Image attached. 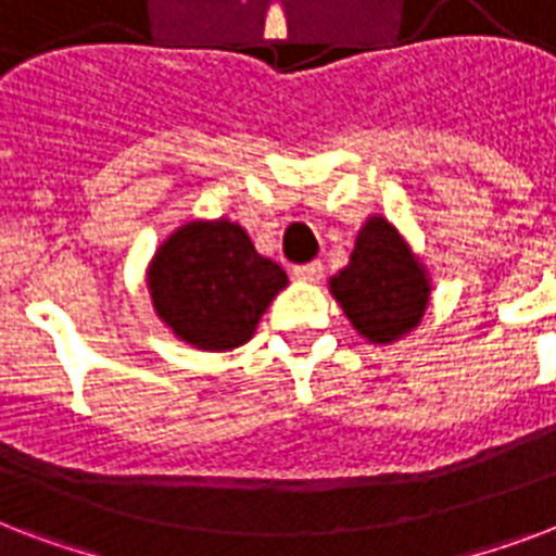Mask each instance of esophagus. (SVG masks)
<instances>
[{
    "instance_id": "1",
    "label": "esophagus",
    "mask_w": 556,
    "mask_h": 556,
    "mask_svg": "<svg viewBox=\"0 0 556 556\" xmlns=\"http://www.w3.org/2000/svg\"><path fill=\"white\" fill-rule=\"evenodd\" d=\"M291 277H294L296 282H317V279L323 277V265H320V262H308V265H296V268L291 270Z\"/></svg>"
}]
</instances>
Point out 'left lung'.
I'll return each mask as SVG.
<instances>
[{
  "mask_svg": "<svg viewBox=\"0 0 556 556\" xmlns=\"http://www.w3.org/2000/svg\"><path fill=\"white\" fill-rule=\"evenodd\" d=\"M361 338L387 346L418 329L430 305V274L389 218L369 216L357 230L349 265L329 279Z\"/></svg>",
  "mask_w": 556,
  "mask_h": 556,
  "instance_id": "1",
  "label": "left lung"
}]
</instances>
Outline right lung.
<instances>
[{
  "label": "right lung",
  "instance_id": "right-lung-1",
  "mask_svg": "<svg viewBox=\"0 0 556 556\" xmlns=\"http://www.w3.org/2000/svg\"><path fill=\"white\" fill-rule=\"evenodd\" d=\"M286 286V270L256 253L248 230L225 216L176 227L147 268L159 320L201 352L248 343Z\"/></svg>",
  "mask_w": 556,
  "mask_h": 556
}]
</instances>
